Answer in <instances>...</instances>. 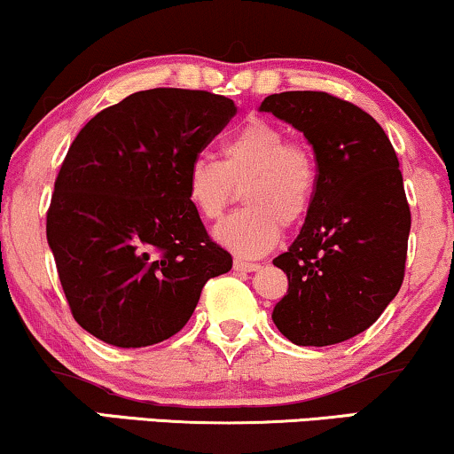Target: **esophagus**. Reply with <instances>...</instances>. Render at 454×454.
Wrapping results in <instances>:
<instances>
[{"mask_svg":"<svg viewBox=\"0 0 454 454\" xmlns=\"http://www.w3.org/2000/svg\"><path fill=\"white\" fill-rule=\"evenodd\" d=\"M234 270H237V272H255V270H260V263L234 260Z\"/></svg>","mask_w":454,"mask_h":454,"instance_id":"obj_1","label":"esophagus"}]
</instances>
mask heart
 Here are the masks:
<instances>
[{"label": "heart", "instance_id": "1", "mask_svg": "<svg viewBox=\"0 0 454 454\" xmlns=\"http://www.w3.org/2000/svg\"><path fill=\"white\" fill-rule=\"evenodd\" d=\"M245 188L247 207L215 228L217 243L243 257H260L300 223L318 191V163L280 125L254 117L226 137L222 160L197 157L186 171V197L203 220L226 214Z\"/></svg>", "mask_w": 454, "mask_h": 454}]
</instances>
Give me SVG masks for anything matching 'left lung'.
Masks as SVG:
<instances>
[{
	"label": "left lung",
	"instance_id": "1",
	"mask_svg": "<svg viewBox=\"0 0 454 454\" xmlns=\"http://www.w3.org/2000/svg\"><path fill=\"white\" fill-rule=\"evenodd\" d=\"M260 111L300 129L314 148L318 191L294 245L274 257L289 291L274 306L295 346H333L369 329L404 280L411 209L381 125L326 91H283Z\"/></svg>",
	"mask_w": 454,
	"mask_h": 454
}]
</instances>
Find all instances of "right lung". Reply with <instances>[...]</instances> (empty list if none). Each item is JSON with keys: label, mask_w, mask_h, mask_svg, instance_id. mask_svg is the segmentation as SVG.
<instances>
[{"label": "right lung", "mask_w": 454, "mask_h": 454, "mask_svg": "<svg viewBox=\"0 0 454 454\" xmlns=\"http://www.w3.org/2000/svg\"><path fill=\"white\" fill-rule=\"evenodd\" d=\"M237 106L200 90L136 91L85 123L48 209L73 318L117 348L169 340L232 268L186 197V171Z\"/></svg>", "instance_id": "add662e5"}]
</instances>
